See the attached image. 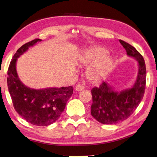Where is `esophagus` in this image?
<instances>
[{
	"mask_svg": "<svg viewBox=\"0 0 157 157\" xmlns=\"http://www.w3.org/2000/svg\"><path fill=\"white\" fill-rule=\"evenodd\" d=\"M83 89H84V86H83L82 85H78L75 87V91H78V92H80V91H82Z\"/></svg>",
	"mask_w": 157,
	"mask_h": 157,
	"instance_id": "1",
	"label": "esophagus"
}]
</instances>
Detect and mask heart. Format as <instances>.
Segmentation results:
<instances>
[{
	"mask_svg": "<svg viewBox=\"0 0 157 157\" xmlns=\"http://www.w3.org/2000/svg\"><path fill=\"white\" fill-rule=\"evenodd\" d=\"M108 54L106 49L96 46L86 49L80 56L79 63L82 66L87 67L86 76L90 82L101 81L111 70L114 61Z\"/></svg>",
	"mask_w": 157,
	"mask_h": 157,
	"instance_id": "1",
	"label": "heart"
}]
</instances>
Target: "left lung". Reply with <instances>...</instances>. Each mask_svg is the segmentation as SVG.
Masks as SVG:
<instances>
[{
	"label": "left lung",
	"mask_w": 157,
	"mask_h": 157,
	"mask_svg": "<svg viewBox=\"0 0 157 157\" xmlns=\"http://www.w3.org/2000/svg\"><path fill=\"white\" fill-rule=\"evenodd\" d=\"M127 56L138 62V71L135 82L128 89L116 90L107 82L91 91L93 103L91 114L104 124H114L124 121L135 111L143 99L146 85V65L143 56L134 47L120 40Z\"/></svg>",
	"instance_id": "left-lung-1"
}]
</instances>
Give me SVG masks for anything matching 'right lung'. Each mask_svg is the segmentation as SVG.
<instances>
[{
    "label": "right lung",
    "instance_id": "obj_1",
    "mask_svg": "<svg viewBox=\"0 0 157 157\" xmlns=\"http://www.w3.org/2000/svg\"><path fill=\"white\" fill-rule=\"evenodd\" d=\"M41 39L25 43L17 51L8 69L7 85L13 106L21 117L31 124L46 126L54 123L63 112L67 100L73 94V87L33 89L25 86L17 74L18 58Z\"/></svg>",
    "mask_w": 157,
    "mask_h": 157
}]
</instances>
